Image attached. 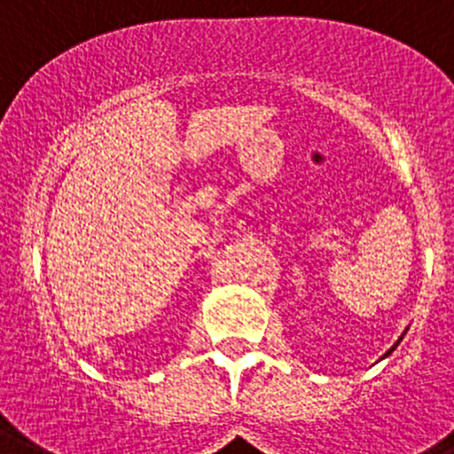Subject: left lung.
Returning <instances> with one entry per match:
<instances>
[{"instance_id": "8db88e82", "label": "left lung", "mask_w": 454, "mask_h": 454, "mask_svg": "<svg viewBox=\"0 0 454 454\" xmlns=\"http://www.w3.org/2000/svg\"><path fill=\"white\" fill-rule=\"evenodd\" d=\"M401 340H403V336H401V338H399V340H396V345H399V342H401ZM396 345H394V347H392V349H389V351H387V354H385V356H389V354H392V351H394V349H396Z\"/></svg>"}]
</instances>
